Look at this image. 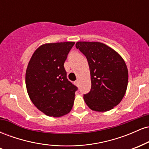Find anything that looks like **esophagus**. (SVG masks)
<instances>
[{
	"label": "esophagus",
	"instance_id": "obj_1",
	"mask_svg": "<svg viewBox=\"0 0 149 149\" xmlns=\"http://www.w3.org/2000/svg\"><path fill=\"white\" fill-rule=\"evenodd\" d=\"M74 83H75V84H76V85H77V86H78V85H79V80H76Z\"/></svg>",
	"mask_w": 149,
	"mask_h": 149
}]
</instances>
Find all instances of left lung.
I'll return each instance as SVG.
<instances>
[{"label":"left lung","mask_w":149,"mask_h":149,"mask_svg":"<svg viewBox=\"0 0 149 149\" xmlns=\"http://www.w3.org/2000/svg\"><path fill=\"white\" fill-rule=\"evenodd\" d=\"M76 47L86 57L91 76V89L83 95L92 110L107 111L123 98L128 83L125 62L114 49L99 42H78Z\"/></svg>","instance_id":"left-lung-1"}]
</instances>
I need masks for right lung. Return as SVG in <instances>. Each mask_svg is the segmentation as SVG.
Segmentation results:
<instances>
[{
	"label": "right lung",
	"instance_id": "add662e5",
	"mask_svg": "<svg viewBox=\"0 0 149 149\" xmlns=\"http://www.w3.org/2000/svg\"><path fill=\"white\" fill-rule=\"evenodd\" d=\"M74 42L42 45L31 58L26 86L31 100L48 116L61 117L71 111L78 88L67 79L64 64Z\"/></svg>",
	"mask_w": 149,
	"mask_h": 149
}]
</instances>
